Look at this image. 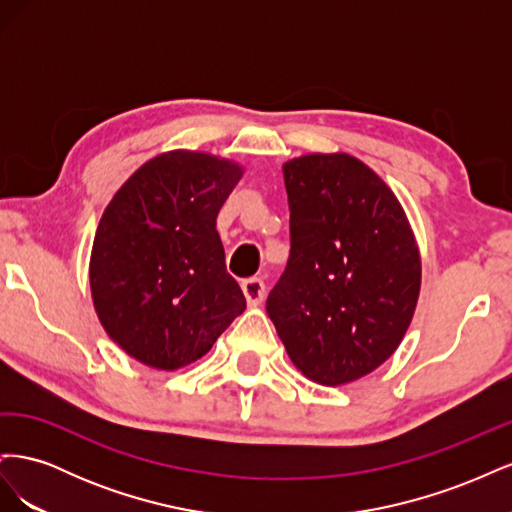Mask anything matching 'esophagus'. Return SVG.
<instances>
[{"mask_svg": "<svg viewBox=\"0 0 512 512\" xmlns=\"http://www.w3.org/2000/svg\"><path fill=\"white\" fill-rule=\"evenodd\" d=\"M241 288H243V294H245V301L250 307H258V305H262V301H265L267 288H265V284H262V280H258V277L245 280L241 284Z\"/></svg>", "mask_w": 512, "mask_h": 512, "instance_id": "34e87169", "label": "esophagus"}]
</instances>
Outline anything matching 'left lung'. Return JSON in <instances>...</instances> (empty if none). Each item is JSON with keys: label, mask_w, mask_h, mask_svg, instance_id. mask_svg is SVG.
<instances>
[{"label": "left lung", "mask_w": 512, "mask_h": 512, "mask_svg": "<svg viewBox=\"0 0 512 512\" xmlns=\"http://www.w3.org/2000/svg\"><path fill=\"white\" fill-rule=\"evenodd\" d=\"M282 170L290 258L267 314L305 378L350 384L404 339L421 294V252L397 196L359 158L307 153Z\"/></svg>", "instance_id": "1"}]
</instances>
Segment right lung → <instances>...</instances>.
Listing matches in <instances>:
<instances>
[{"label": "right lung", "instance_id": "obj_1", "mask_svg": "<svg viewBox=\"0 0 512 512\" xmlns=\"http://www.w3.org/2000/svg\"><path fill=\"white\" fill-rule=\"evenodd\" d=\"M243 170L207 151L173 149L132 173L104 209L89 258L91 301L134 361L188 367L243 314L215 230Z\"/></svg>", "mask_w": 512, "mask_h": 512}]
</instances>
